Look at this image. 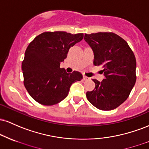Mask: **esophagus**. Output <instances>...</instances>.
I'll return each mask as SVG.
<instances>
[{"instance_id": "34e87169", "label": "esophagus", "mask_w": 149, "mask_h": 149, "mask_svg": "<svg viewBox=\"0 0 149 149\" xmlns=\"http://www.w3.org/2000/svg\"><path fill=\"white\" fill-rule=\"evenodd\" d=\"M89 78L88 77H87L86 76H85V75H83V80H88Z\"/></svg>"}]
</instances>
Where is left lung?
Returning a JSON list of instances; mask_svg holds the SVG:
<instances>
[{"label":"left lung","instance_id":"1","mask_svg":"<svg viewBox=\"0 0 149 149\" xmlns=\"http://www.w3.org/2000/svg\"><path fill=\"white\" fill-rule=\"evenodd\" d=\"M93 50L95 66H102L105 78L92 79L95 88L87 92L89 102L102 111L115 109L129 97L136 82V58L127 42L113 32L85 33Z\"/></svg>","mask_w":149,"mask_h":149}]
</instances>
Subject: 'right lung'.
Instances as JSON below:
<instances>
[{"label": "right lung", "mask_w": 149, "mask_h": 149, "mask_svg": "<svg viewBox=\"0 0 149 149\" xmlns=\"http://www.w3.org/2000/svg\"><path fill=\"white\" fill-rule=\"evenodd\" d=\"M83 33L46 31L37 36L26 49L22 69L24 85L30 96L45 106L58 104L67 97L71 85L83 78L60 68L70 47L83 40Z\"/></svg>", "instance_id": "obj_1"}]
</instances>
